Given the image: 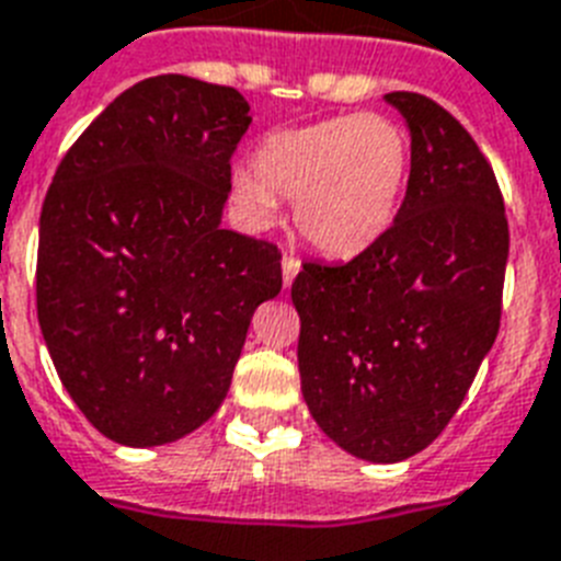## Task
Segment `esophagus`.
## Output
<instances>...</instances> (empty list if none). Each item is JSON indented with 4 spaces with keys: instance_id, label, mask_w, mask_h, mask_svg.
I'll return each instance as SVG.
<instances>
[{
    "instance_id": "obj_1",
    "label": "esophagus",
    "mask_w": 561,
    "mask_h": 561,
    "mask_svg": "<svg viewBox=\"0 0 561 561\" xmlns=\"http://www.w3.org/2000/svg\"><path fill=\"white\" fill-rule=\"evenodd\" d=\"M299 271H301V262L296 260L294 253H285V260H282V282H285V287L294 285V279Z\"/></svg>"
}]
</instances>
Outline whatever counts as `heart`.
<instances>
[{
  "instance_id": "1",
  "label": "heart",
  "mask_w": 561,
  "mask_h": 561,
  "mask_svg": "<svg viewBox=\"0 0 561 561\" xmlns=\"http://www.w3.org/2000/svg\"><path fill=\"white\" fill-rule=\"evenodd\" d=\"M409 138L383 115H339L265 135L251 169L231 172L248 226L267 228L294 199L305 240L330 256H358L396 222L409 180Z\"/></svg>"
}]
</instances>
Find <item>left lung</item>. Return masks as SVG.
I'll list each match as a JSON object with an SVG mask.
<instances>
[{"instance_id":"obj_1","label":"left lung","mask_w":561,"mask_h":561,"mask_svg":"<svg viewBox=\"0 0 561 561\" xmlns=\"http://www.w3.org/2000/svg\"><path fill=\"white\" fill-rule=\"evenodd\" d=\"M412 140L407 197L347 265L308 262L290 287L301 319V396L358 460L401 462L455 417L494 347L508 220L489 160L449 112L389 92Z\"/></svg>"}]
</instances>
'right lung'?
I'll return each mask as SVG.
<instances>
[{"label":"right lung","instance_id":"add662e5","mask_svg":"<svg viewBox=\"0 0 561 561\" xmlns=\"http://www.w3.org/2000/svg\"><path fill=\"white\" fill-rule=\"evenodd\" d=\"M248 101L146 78L87 126L38 220L36 305L56 373L101 435L146 449L226 401L276 245L222 228Z\"/></svg>","mask_w":561,"mask_h":561}]
</instances>
